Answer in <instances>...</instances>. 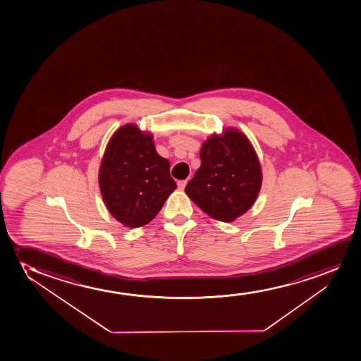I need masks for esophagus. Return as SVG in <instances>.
Listing matches in <instances>:
<instances>
[{
  "instance_id": "34e87169",
  "label": "esophagus",
  "mask_w": 361,
  "mask_h": 361,
  "mask_svg": "<svg viewBox=\"0 0 361 361\" xmlns=\"http://www.w3.org/2000/svg\"><path fill=\"white\" fill-rule=\"evenodd\" d=\"M186 185H188V180H181V181H178V190H183V188H186Z\"/></svg>"
}]
</instances>
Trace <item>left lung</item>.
Segmentation results:
<instances>
[{
  "label": "left lung",
  "instance_id": "1",
  "mask_svg": "<svg viewBox=\"0 0 361 361\" xmlns=\"http://www.w3.org/2000/svg\"><path fill=\"white\" fill-rule=\"evenodd\" d=\"M201 166L185 192L213 219L234 221L253 206L262 169L247 137L238 128L212 135L203 145Z\"/></svg>",
  "mask_w": 361,
  "mask_h": 361
}]
</instances>
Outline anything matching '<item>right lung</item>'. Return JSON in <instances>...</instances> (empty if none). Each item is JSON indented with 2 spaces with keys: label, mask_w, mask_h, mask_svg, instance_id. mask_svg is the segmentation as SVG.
Masks as SVG:
<instances>
[{
  "label": "right lung",
  "mask_w": 361,
  "mask_h": 361,
  "mask_svg": "<svg viewBox=\"0 0 361 361\" xmlns=\"http://www.w3.org/2000/svg\"><path fill=\"white\" fill-rule=\"evenodd\" d=\"M99 188L110 214L128 228L148 224L176 188L170 163L155 150L153 136L137 125L110 138L99 169Z\"/></svg>",
  "instance_id": "right-lung-1"
}]
</instances>
